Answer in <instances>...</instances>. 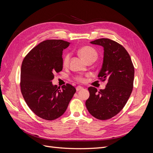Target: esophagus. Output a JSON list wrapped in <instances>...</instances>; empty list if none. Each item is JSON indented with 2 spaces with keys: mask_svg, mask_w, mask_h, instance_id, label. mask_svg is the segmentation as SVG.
I'll list each match as a JSON object with an SVG mask.
<instances>
[{
  "mask_svg": "<svg viewBox=\"0 0 153 153\" xmlns=\"http://www.w3.org/2000/svg\"><path fill=\"white\" fill-rule=\"evenodd\" d=\"M83 89V87L82 86H78L76 87V90L77 91H79V90H81Z\"/></svg>",
  "mask_w": 153,
  "mask_h": 153,
  "instance_id": "obj_1",
  "label": "esophagus"
}]
</instances>
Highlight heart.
Segmentation results:
<instances>
[{"mask_svg":"<svg viewBox=\"0 0 153 153\" xmlns=\"http://www.w3.org/2000/svg\"><path fill=\"white\" fill-rule=\"evenodd\" d=\"M78 53L81 56V57L83 59H85L86 62L91 60V59H93V58L97 59V52L96 51V50L94 48L91 47V46H83L78 50ZM70 57H71V55H70V54H68V53L66 54L65 56L63 57V66H65V67L68 66V63H69V61H70ZM76 79L78 81H81V82H82L85 81L84 78L81 76L77 77Z\"/></svg>","mask_w":153,"mask_h":153,"instance_id":"heart-1","label":"heart"}]
</instances>
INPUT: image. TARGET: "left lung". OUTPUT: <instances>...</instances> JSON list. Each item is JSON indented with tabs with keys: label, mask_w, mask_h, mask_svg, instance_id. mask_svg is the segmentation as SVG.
Instances as JSON below:
<instances>
[{
	"label": "left lung",
	"mask_w": 153,
	"mask_h": 153,
	"mask_svg": "<svg viewBox=\"0 0 153 153\" xmlns=\"http://www.w3.org/2000/svg\"><path fill=\"white\" fill-rule=\"evenodd\" d=\"M103 48V60L98 77L107 81L104 90L97 91L88 88L90 97L86 106L98 120H105L117 114L125 107L131 95L134 79V67L125 48L109 39L102 38L90 42Z\"/></svg>",
	"instance_id": "1"
}]
</instances>
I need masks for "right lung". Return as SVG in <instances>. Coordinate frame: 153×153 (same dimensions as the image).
<instances>
[{
	"label": "right lung",
	"instance_id": "right-lung-1",
	"mask_svg": "<svg viewBox=\"0 0 153 153\" xmlns=\"http://www.w3.org/2000/svg\"><path fill=\"white\" fill-rule=\"evenodd\" d=\"M70 42L51 39L39 43L23 59L21 68L22 95L32 111L51 121L65 112L76 91L70 84L58 88L51 81L63 68V50Z\"/></svg>",
	"mask_w": 153,
	"mask_h": 153
}]
</instances>
